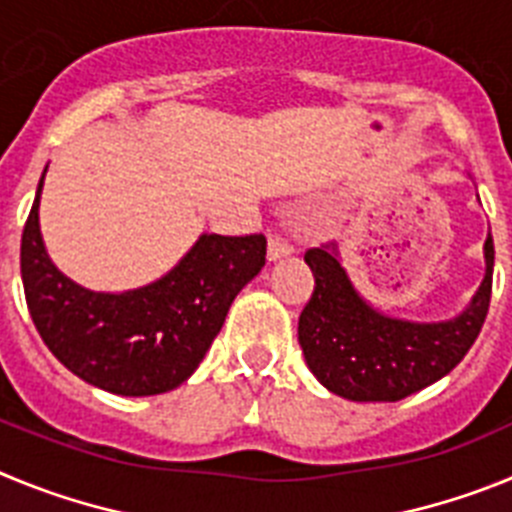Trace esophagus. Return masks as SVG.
<instances>
[{"label":"esophagus","instance_id":"esophagus-1","mask_svg":"<svg viewBox=\"0 0 512 512\" xmlns=\"http://www.w3.org/2000/svg\"><path fill=\"white\" fill-rule=\"evenodd\" d=\"M292 251H295V246H292V241H289V238H284L282 233L269 235V259L271 261L282 259V256H289Z\"/></svg>","mask_w":512,"mask_h":512}]
</instances>
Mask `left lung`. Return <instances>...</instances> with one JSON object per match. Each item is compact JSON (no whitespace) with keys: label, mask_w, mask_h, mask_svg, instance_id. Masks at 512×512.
Wrapping results in <instances>:
<instances>
[{"label":"left lung","mask_w":512,"mask_h":512,"mask_svg":"<svg viewBox=\"0 0 512 512\" xmlns=\"http://www.w3.org/2000/svg\"><path fill=\"white\" fill-rule=\"evenodd\" d=\"M336 256L333 241L305 253L315 289L297 325L307 366L330 392L356 402H397L446 377L467 356L490 310L492 235L485 243V282L472 305L446 323L379 315L356 295Z\"/></svg>","instance_id":"obj_1"}]
</instances>
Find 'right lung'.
Here are the masks:
<instances>
[{"label": "right lung", "mask_w": 512, "mask_h": 512, "mask_svg": "<svg viewBox=\"0 0 512 512\" xmlns=\"http://www.w3.org/2000/svg\"><path fill=\"white\" fill-rule=\"evenodd\" d=\"M38 184L20 243L25 302L51 354L84 382L125 397L192 377L230 302L266 264V238L202 235L164 279L125 295L89 292L51 264L38 228Z\"/></svg>", "instance_id": "add662e5"}]
</instances>
